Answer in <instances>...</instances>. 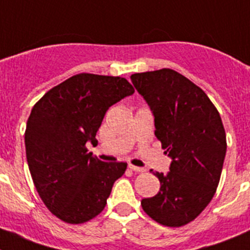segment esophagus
<instances>
[{"label":"esophagus","instance_id":"1","mask_svg":"<svg viewBox=\"0 0 250 250\" xmlns=\"http://www.w3.org/2000/svg\"><path fill=\"white\" fill-rule=\"evenodd\" d=\"M129 167L132 170V171H135V173H144L145 171L144 167H135V165H131V164L129 165Z\"/></svg>","mask_w":250,"mask_h":250}]
</instances>
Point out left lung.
I'll use <instances>...</instances> for the list:
<instances>
[{
    "label": "left lung",
    "instance_id": "1",
    "mask_svg": "<svg viewBox=\"0 0 250 250\" xmlns=\"http://www.w3.org/2000/svg\"><path fill=\"white\" fill-rule=\"evenodd\" d=\"M130 79L154 114L161 147L173 159L167 174L152 173L160 191L141 207L159 224L183 227L204 210L219 184L227 152L222 118L199 86L171 68Z\"/></svg>",
    "mask_w": 250,
    "mask_h": 250
}]
</instances>
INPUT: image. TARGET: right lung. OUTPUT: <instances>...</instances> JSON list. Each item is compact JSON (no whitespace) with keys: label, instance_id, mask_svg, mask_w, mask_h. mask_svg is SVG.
Wrapping results in <instances>:
<instances>
[{"label":"right lung","instance_id":"obj_1","mask_svg":"<svg viewBox=\"0 0 250 250\" xmlns=\"http://www.w3.org/2000/svg\"><path fill=\"white\" fill-rule=\"evenodd\" d=\"M120 76L77 74L48 90L34 105L25 131L28 169L48 210L68 224L98 216L126 163H104L86 144L110 106L134 94Z\"/></svg>","mask_w":250,"mask_h":250}]
</instances>
